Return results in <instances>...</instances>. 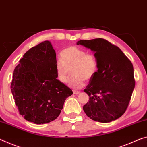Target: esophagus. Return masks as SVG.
<instances>
[{"instance_id":"1","label":"esophagus","mask_w":147,"mask_h":147,"mask_svg":"<svg viewBox=\"0 0 147 147\" xmlns=\"http://www.w3.org/2000/svg\"><path fill=\"white\" fill-rule=\"evenodd\" d=\"M80 92H78V91H73V94H75V95H78L80 94Z\"/></svg>"}]
</instances>
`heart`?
<instances>
[{
  "instance_id": "obj_1",
  "label": "heart",
  "mask_w": 147,
  "mask_h": 147,
  "mask_svg": "<svg viewBox=\"0 0 147 147\" xmlns=\"http://www.w3.org/2000/svg\"><path fill=\"white\" fill-rule=\"evenodd\" d=\"M61 59L55 63V70L57 78L62 83H66L71 74H73L69 86L74 89H80L85 84V79L89 80L97 71L96 58L92 53H86L83 49L70 46L60 53Z\"/></svg>"
}]
</instances>
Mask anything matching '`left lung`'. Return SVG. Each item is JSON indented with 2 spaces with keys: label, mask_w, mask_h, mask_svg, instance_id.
I'll list each match as a JSON object with an SVG mask.
<instances>
[{
  "label": "left lung",
  "mask_w": 147,
  "mask_h": 147,
  "mask_svg": "<svg viewBox=\"0 0 147 147\" xmlns=\"http://www.w3.org/2000/svg\"><path fill=\"white\" fill-rule=\"evenodd\" d=\"M94 52L97 71L84 92L90 101L83 107L88 117L102 123L120 118L126 111L135 88L134 67L120 49L103 38L81 40Z\"/></svg>",
  "instance_id": "8db88e82"
}]
</instances>
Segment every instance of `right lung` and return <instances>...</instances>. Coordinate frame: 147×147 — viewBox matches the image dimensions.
I'll list each match as a JSON object with an SVG mask.
<instances>
[{"label": "right lung", "mask_w": 147, "mask_h": 147, "mask_svg": "<svg viewBox=\"0 0 147 147\" xmlns=\"http://www.w3.org/2000/svg\"><path fill=\"white\" fill-rule=\"evenodd\" d=\"M56 53L50 41L31 48L13 71L11 91L20 114L29 122L43 124L59 115L72 90L57 79Z\"/></svg>", "instance_id": "obj_1"}]
</instances>
